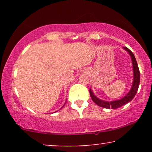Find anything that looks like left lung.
Segmentation results:
<instances>
[{
    "label": "left lung",
    "instance_id": "obj_1",
    "mask_svg": "<svg viewBox=\"0 0 152 152\" xmlns=\"http://www.w3.org/2000/svg\"><path fill=\"white\" fill-rule=\"evenodd\" d=\"M123 48L129 54L131 58H132V66H133V73H134V80H133V84L129 92L126 94L125 96L122 97V98L120 99H117V100L113 101H104L102 100V99H99L98 97L95 96L93 91H91L90 88V95L91 97L92 100L97 105L99 106V107L106 108V109H116L118 108L121 107L122 106L126 104L128 102H129L134 99V97L136 95L137 91H138L139 84H140V71H139V68L137 64L136 59L135 58V56L132 51L126 47H123Z\"/></svg>",
    "mask_w": 152,
    "mask_h": 152
}]
</instances>
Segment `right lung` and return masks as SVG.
<instances>
[{
	"mask_svg": "<svg viewBox=\"0 0 152 152\" xmlns=\"http://www.w3.org/2000/svg\"><path fill=\"white\" fill-rule=\"evenodd\" d=\"M65 104H66V103H65V104H64V106H63V107H61V109H62V108H63V107H64V105H65ZM57 111H55V112H57Z\"/></svg>",
	"mask_w": 152,
	"mask_h": 152,
	"instance_id": "1",
	"label": "right lung"
}]
</instances>
